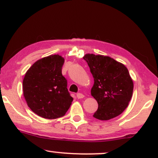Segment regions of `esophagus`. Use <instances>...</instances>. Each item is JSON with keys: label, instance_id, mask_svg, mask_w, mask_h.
Listing matches in <instances>:
<instances>
[{"label": "esophagus", "instance_id": "esophagus-1", "mask_svg": "<svg viewBox=\"0 0 158 158\" xmlns=\"http://www.w3.org/2000/svg\"><path fill=\"white\" fill-rule=\"evenodd\" d=\"M77 97L78 98V99H82V98H84V95L81 93H78L77 94Z\"/></svg>", "mask_w": 158, "mask_h": 158}]
</instances>
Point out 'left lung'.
I'll return each mask as SVG.
<instances>
[{"label":"left lung","mask_w":158,"mask_h":158,"mask_svg":"<svg viewBox=\"0 0 158 158\" xmlns=\"http://www.w3.org/2000/svg\"><path fill=\"white\" fill-rule=\"evenodd\" d=\"M83 59L94 79L91 96L97 101L98 109L94 117L108 120L119 116L128 107L133 93L128 69L109 56L86 54Z\"/></svg>","instance_id":"1"}]
</instances>
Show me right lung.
I'll return each instance as SVG.
<instances>
[{
    "instance_id": "1",
    "label": "right lung",
    "mask_w": 158,
    "mask_h": 158,
    "mask_svg": "<svg viewBox=\"0 0 158 158\" xmlns=\"http://www.w3.org/2000/svg\"><path fill=\"white\" fill-rule=\"evenodd\" d=\"M64 62L59 55L42 58L30 67L23 78V92L27 106L43 118L63 117L73 100L61 73Z\"/></svg>"
}]
</instances>
